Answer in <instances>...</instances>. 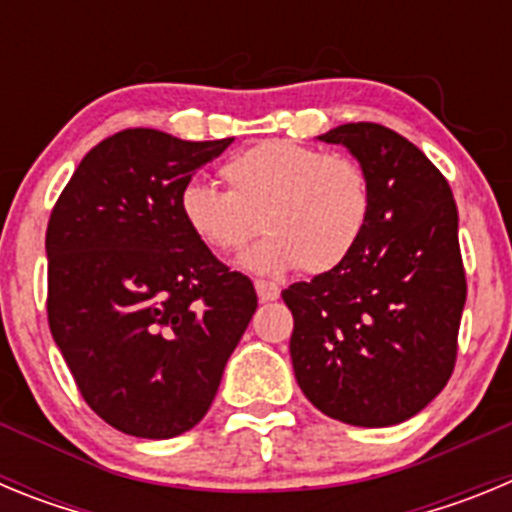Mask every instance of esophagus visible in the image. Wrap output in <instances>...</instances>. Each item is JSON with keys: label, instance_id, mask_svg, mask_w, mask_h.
Wrapping results in <instances>:
<instances>
[{"label": "esophagus", "instance_id": "obj_1", "mask_svg": "<svg viewBox=\"0 0 512 512\" xmlns=\"http://www.w3.org/2000/svg\"><path fill=\"white\" fill-rule=\"evenodd\" d=\"M256 292H259L261 302H274V300H279V295H282V289H279L277 284L264 282V279H259V282H256Z\"/></svg>", "mask_w": 512, "mask_h": 512}]
</instances>
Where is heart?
Masks as SVG:
<instances>
[{
  "mask_svg": "<svg viewBox=\"0 0 512 512\" xmlns=\"http://www.w3.org/2000/svg\"><path fill=\"white\" fill-rule=\"evenodd\" d=\"M228 189L192 179L179 192V212L210 251L246 256L259 274L302 266L310 274L338 269L356 251L372 215V184L359 161L292 140H266L223 166Z\"/></svg>",
  "mask_w": 512,
  "mask_h": 512,
  "instance_id": "b5f03b06",
  "label": "heart"
}]
</instances>
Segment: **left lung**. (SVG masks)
<instances>
[{
	"label": "left lung",
	"mask_w": 512,
	"mask_h": 512,
	"mask_svg": "<svg viewBox=\"0 0 512 512\" xmlns=\"http://www.w3.org/2000/svg\"><path fill=\"white\" fill-rule=\"evenodd\" d=\"M341 143L372 184V215L338 269L282 297L295 318L289 354L307 400L348 425L413 418L456 364L467 277L459 212L441 171L418 146L377 122L320 135Z\"/></svg>",
	"instance_id": "left-lung-1"
}]
</instances>
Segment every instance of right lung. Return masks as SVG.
Listing matches in <instances>:
<instances>
[{"mask_svg":"<svg viewBox=\"0 0 512 512\" xmlns=\"http://www.w3.org/2000/svg\"><path fill=\"white\" fill-rule=\"evenodd\" d=\"M233 138L151 128L104 138L48 220V325L89 408L117 431L174 438L205 418L256 312L251 279L194 238L179 192Z\"/></svg>","mask_w":512,"mask_h":512,"instance_id":"add662e5","label":"right lung"}]
</instances>
